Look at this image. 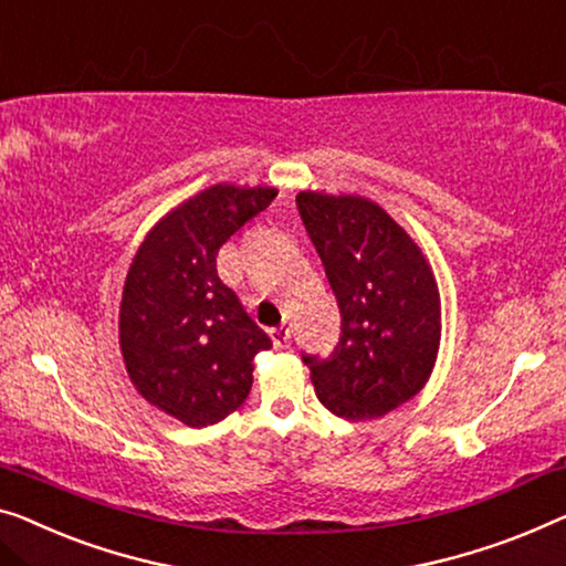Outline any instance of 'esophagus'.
Returning a JSON list of instances; mask_svg holds the SVG:
<instances>
[{"label": "esophagus", "mask_w": 566, "mask_h": 566, "mask_svg": "<svg viewBox=\"0 0 566 566\" xmlns=\"http://www.w3.org/2000/svg\"><path fill=\"white\" fill-rule=\"evenodd\" d=\"M269 337H272V343H274V348H284L286 343H290V327H272V331H269Z\"/></svg>", "instance_id": "obj_1"}]
</instances>
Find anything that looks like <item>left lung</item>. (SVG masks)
Returning <instances> with one entry per match:
<instances>
[{"mask_svg": "<svg viewBox=\"0 0 566 566\" xmlns=\"http://www.w3.org/2000/svg\"><path fill=\"white\" fill-rule=\"evenodd\" d=\"M297 208L340 310L331 356H302L317 399L348 421L389 415L424 389L440 353L432 266L374 200L302 190Z\"/></svg>", "mask_w": 566, "mask_h": 566, "instance_id": "8db88e82", "label": "left lung"}]
</instances>
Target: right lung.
<instances>
[{
  "label": "right lung",
  "mask_w": 566,
  "mask_h": 566,
  "mask_svg": "<svg viewBox=\"0 0 566 566\" xmlns=\"http://www.w3.org/2000/svg\"><path fill=\"white\" fill-rule=\"evenodd\" d=\"M276 198V188L218 182L159 218L126 272L119 348L134 389L188 427L247 401L269 335L216 272L218 249Z\"/></svg>",
  "instance_id": "right-lung-1"
}]
</instances>
